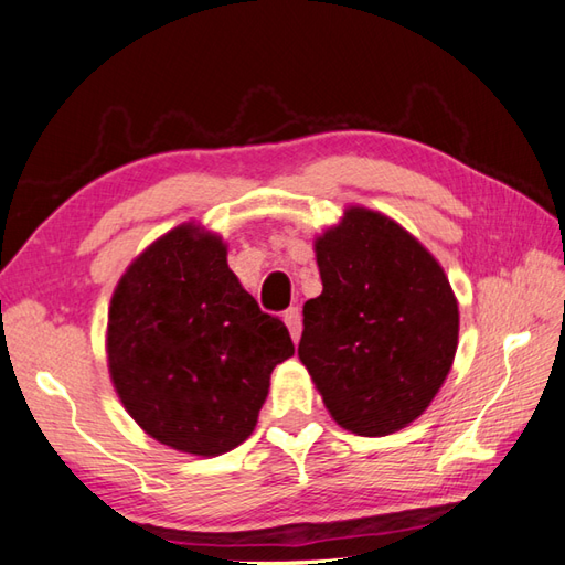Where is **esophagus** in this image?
Here are the masks:
<instances>
[{"instance_id":"esophagus-1","label":"esophagus","mask_w":565,"mask_h":565,"mask_svg":"<svg viewBox=\"0 0 565 565\" xmlns=\"http://www.w3.org/2000/svg\"><path fill=\"white\" fill-rule=\"evenodd\" d=\"M284 322H286V328H289L294 342L301 340V332H303V316H301V310H298V308H289V310H286V313H284Z\"/></svg>"}]
</instances>
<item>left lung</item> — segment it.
<instances>
[{
    "label": "left lung",
    "instance_id": "8db88e82",
    "mask_svg": "<svg viewBox=\"0 0 565 565\" xmlns=\"http://www.w3.org/2000/svg\"><path fill=\"white\" fill-rule=\"evenodd\" d=\"M322 294L303 306L298 359L340 427L411 425L447 379L459 303L439 262L388 215L352 206L316 239Z\"/></svg>",
    "mask_w": 565,
    "mask_h": 565
}]
</instances>
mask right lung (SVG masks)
<instances>
[{"label":"right lung","instance_id":"1","mask_svg":"<svg viewBox=\"0 0 565 565\" xmlns=\"http://www.w3.org/2000/svg\"><path fill=\"white\" fill-rule=\"evenodd\" d=\"M223 239L184 223L118 281L106 354L128 415L177 451L218 456L257 425L276 364L294 354L279 318L227 267Z\"/></svg>","mask_w":565,"mask_h":565}]
</instances>
